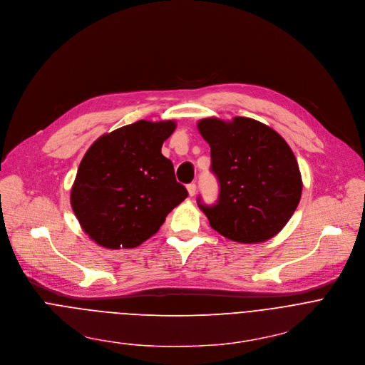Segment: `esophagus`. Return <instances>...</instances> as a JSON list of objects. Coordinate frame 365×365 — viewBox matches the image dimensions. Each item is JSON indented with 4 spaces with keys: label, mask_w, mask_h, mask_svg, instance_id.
<instances>
[{
    "label": "esophagus",
    "mask_w": 365,
    "mask_h": 365,
    "mask_svg": "<svg viewBox=\"0 0 365 365\" xmlns=\"http://www.w3.org/2000/svg\"><path fill=\"white\" fill-rule=\"evenodd\" d=\"M195 190H197V185H195L194 182H191V184L187 185V191H188V194H190L191 197L195 194Z\"/></svg>",
    "instance_id": "obj_1"
}]
</instances>
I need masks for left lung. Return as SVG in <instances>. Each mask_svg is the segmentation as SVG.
I'll list each match as a JSON object with an SVG mask.
<instances>
[{"label": "left lung", "mask_w": 365, "mask_h": 365, "mask_svg": "<svg viewBox=\"0 0 365 365\" xmlns=\"http://www.w3.org/2000/svg\"><path fill=\"white\" fill-rule=\"evenodd\" d=\"M200 135L210 145L212 173L220 192L216 205L198 207L222 236L258 244L287 225L302 197L297 159L275 130L248 117L200 120Z\"/></svg>", "instance_id": "1"}]
</instances>
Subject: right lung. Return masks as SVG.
Returning <instances> with one entry per match:
<instances>
[{
	"mask_svg": "<svg viewBox=\"0 0 365 365\" xmlns=\"http://www.w3.org/2000/svg\"><path fill=\"white\" fill-rule=\"evenodd\" d=\"M175 128L173 120H139L100 136L84 155L71 206L81 227L100 247H139L187 198L173 162L160 153Z\"/></svg>",
	"mask_w": 365,
	"mask_h": 365,
	"instance_id": "add662e5",
	"label": "right lung"
}]
</instances>
